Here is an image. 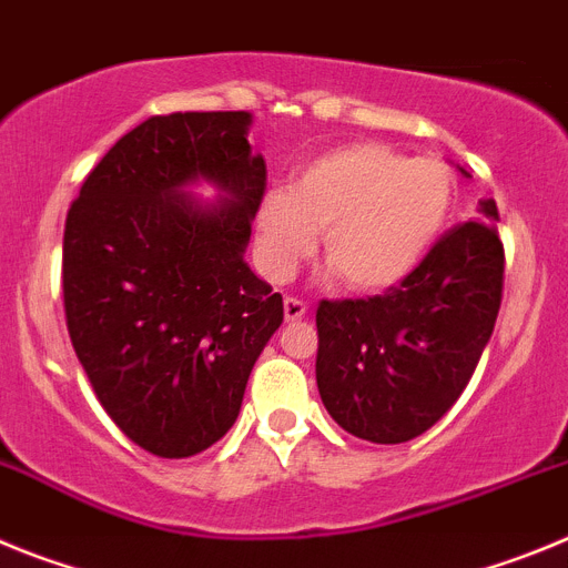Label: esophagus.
<instances>
[{
    "instance_id": "1",
    "label": "esophagus",
    "mask_w": 568,
    "mask_h": 568,
    "mask_svg": "<svg viewBox=\"0 0 568 568\" xmlns=\"http://www.w3.org/2000/svg\"><path fill=\"white\" fill-rule=\"evenodd\" d=\"M307 315V304L301 298H284V318L287 321H301Z\"/></svg>"
}]
</instances>
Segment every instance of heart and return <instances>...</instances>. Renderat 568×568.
Returning <instances> with one entry per match:
<instances>
[{"instance_id": "heart-1", "label": "heart", "mask_w": 568, "mask_h": 568, "mask_svg": "<svg viewBox=\"0 0 568 568\" xmlns=\"http://www.w3.org/2000/svg\"><path fill=\"white\" fill-rule=\"evenodd\" d=\"M458 175L440 159H409L378 142L315 155L293 190H267L255 215L258 261L284 281L315 250L324 230L327 275L353 293L398 287L435 250L453 219Z\"/></svg>"}]
</instances>
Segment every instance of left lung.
<instances>
[{
	"mask_svg": "<svg viewBox=\"0 0 568 568\" xmlns=\"http://www.w3.org/2000/svg\"><path fill=\"white\" fill-rule=\"evenodd\" d=\"M495 222L498 207L484 199L480 222L449 230L400 287L375 298L321 301L315 381L341 429L373 444H404L460 398L504 295Z\"/></svg>",
	"mask_w": 568,
	"mask_h": 568,
	"instance_id": "8db88e82",
	"label": "left lung"
}]
</instances>
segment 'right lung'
<instances>
[{
	"label": "right lung",
	"mask_w": 568,
	"mask_h": 568,
	"mask_svg": "<svg viewBox=\"0 0 568 568\" xmlns=\"http://www.w3.org/2000/svg\"><path fill=\"white\" fill-rule=\"evenodd\" d=\"M247 110L153 115L90 170L64 222L68 333L113 424L159 458L227 435L281 295L244 261L267 187ZM213 183L199 203L193 183Z\"/></svg>",
	"instance_id": "right-lung-1"
}]
</instances>
